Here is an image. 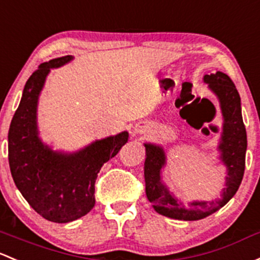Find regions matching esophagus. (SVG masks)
<instances>
[{
    "instance_id": "obj_1",
    "label": "esophagus",
    "mask_w": 260,
    "mask_h": 260,
    "mask_svg": "<svg viewBox=\"0 0 260 260\" xmlns=\"http://www.w3.org/2000/svg\"><path fill=\"white\" fill-rule=\"evenodd\" d=\"M151 129L149 124L147 122H139L136 124L135 127V133H138V135H143V133L148 132Z\"/></svg>"
}]
</instances>
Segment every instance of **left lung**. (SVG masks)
<instances>
[{"mask_svg":"<svg viewBox=\"0 0 260 260\" xmlns=\"http://www.w3.org/2000/svg\"><path fill=\"white\" fill-rule=\"evenodd\" d=\"M203 81L208 83L213 93L218 97L223 114V132L218 149L220 159L226 167L225 188L222 199L212 202L194 201L185 208L168 188L162 183L160 171L166 166V153L160 146L144 143L146 162L144 180L146 194L153 208L159 214L178 220H198L208 217L212 213L225 206L238 190L245 168L247 152V132L242 117L240 97L233 81L223 72L206 75Z\"/></svg>","mask_w":260,"mask_h":260,"instance_id":"obj_1","label":"left lung"}]
</instances>
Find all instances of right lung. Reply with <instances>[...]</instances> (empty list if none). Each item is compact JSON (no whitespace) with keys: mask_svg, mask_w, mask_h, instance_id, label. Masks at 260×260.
Masks as SVG:
<instances>
[{"mask_svg":"<svg viewBox=\"0 0 260 260\" xmlns=\"http://www.w3.org/2000/svg\"><path fill=\"white\" fill-rule=\"evenodd\" d=\"M72 56L41 63L26 82L8 131V163L16 187L40 215L54 223L83 217L94 207V183L101 168L127 143L128 132L94 141L81 151H52L38 137L37 102L51 68Z\"/></svg>","mask_w":260,"mask_h":260,"instance_id":"1","label":"right lung"}]
</instances>
